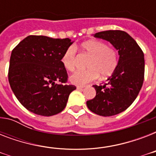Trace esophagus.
<instances>
[{
    "mask_svg": "<svg viewBox=\"0 0 156 156\" xmlns=\"http://www.w3.org/2000/svg\"><path fill=\"white\" fill-rule=\"evenodd\" d=\"M86 86H84V85H78V86H77V88H78V89H82V88H84Z\"/></svg>",
    "mask_w": 156,
    "mask_h": 156,
    "instance_id": "obj_1",
    "label": "esophagus"
}]
</instances>
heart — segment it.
Returning <instances> with one entry per match:
<instances>
[{
    "label": "heart",
    "mask_w": 156,
    "mask_h": 156,
    "mask_svg": "<svg viewBox=\"0 0 156 156\" xmlns=\"http://www.w3.org/2000/svg\"><path fill=\"white\" fill-rule=\"evenodd\" d=\"M82 49L90 56L87 63L89 69L78 71L71 76V82L83 85L96 80L99 76L103 78L112 75L118 65V55L116 50L106 43L99 40H89L81 45ZM77 48L71 45L66 48L61 56L64 67L69 72L77 68Z\"/></svg>",
    "instance_id": "1"
}]
</instances>
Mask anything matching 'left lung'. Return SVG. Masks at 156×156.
Returning <instances> with one entry per match:
<instances>
[{"mask_svg": "<svg viewBox=\"0 0 156 156\" xmlns=\"http://www.w3.org/2000/svg\"><path fill=\"white\" fill-rule=\"evenodd\" d=\"M94 37L108 40L118 50L117 67L103 85H94L96 96L87 102L88 108L103 116H114L126 110L135 100L143 87L145 61L143 50L127 33L109 30Z\"/></svg>", "mask_w": 156, "mask_h": 156, "instance_id": "left-lung-1", "label": "left lung"}]
</instances>
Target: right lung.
I'll return each mask as SVG.
<instances>
[{
    "label": "right lung",
    "instance_id": "right-lung-1",
    "mask_svg": "<svg viewBox=\"0 0 156 156\" xmlns=\"http://www.w3.org/2000/svg\"><path fill=\"white\" fill-rule=\"evenodd\" d=\"M72 44L69 38L29 35L13 48L9 83L18 101L27 110L50 116L66 108L69 95L76 87L66 84L68 73L61 56Z\"/></svg>",
    "mask_w": 156,
    "mask_h": 156
}]
</instances>
